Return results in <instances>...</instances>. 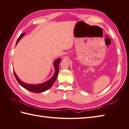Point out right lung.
Returning a JSON list of instances; mask_svg holds the SVG:
<instances>
[{
	"label": "right lung",
	"mask_w": 129,
	"mask_h": 129,
	"mask_svg": "<svg viewBox=\"0 0 129 129\" xmlns=\"http://www.w3.org/2000/svg\"><path fill=\"white\" fill-rule=\"evenodd\" d=\"M24 34L25 33H23L20 35V37H18L17 42H16V44H17V43L19 42L21 38ZM61 61V60L60 58H57V60H56L55 61L54 66L55 68V73L52 78H51L50 80H48L47 82H44L42 84H39V85H29V84L25 83L24 82H23L21 81L20 79L18 78V77L17 76V75L16 74L15 72H14V74H15L16 79H17V82L19 83L20 85L22 87L25 88V89H26V90L35 93H39V92H44V91L47 90L48 89L50 88L51 86L53 85V83L55 82L56 79V78L58 73V70H59L58 69V65H59Z\"/></svg>",
	"instance_id": "obj_1"
}]
</instances>
